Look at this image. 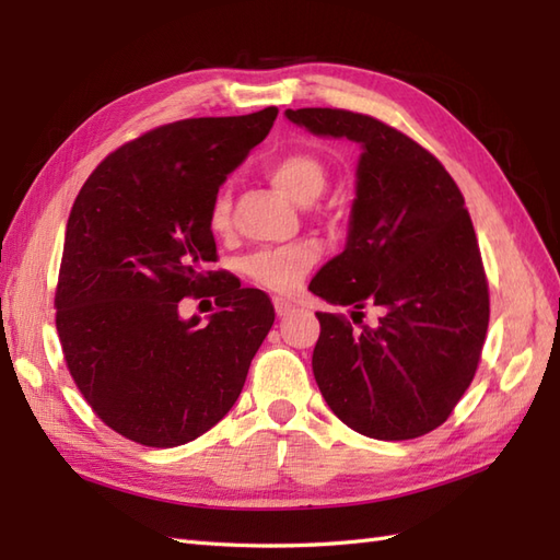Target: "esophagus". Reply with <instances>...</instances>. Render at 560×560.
<instances>
[{
    "label": "esophagus",
    "mask_w": 560,
    "mask_h": 560,
    "mask_svg": "<svg viewBox=\"0 0 560 560\" xmlns=\"http://www.w3.org/2000/svg\"><path fill=\"white\" fill-rule=\"evenodd\" d=\"M273 311H277V315L279 317H287V315H291L293 313V303L291 301H287V299H273Z\"/></svg>",
    "instance_id": "1"
}]
</instances>
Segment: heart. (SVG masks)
Here are the masks:
<instances>
[{
  "instance_id": "heart-1",
  "label": "heart",
  "mask_w": 560,
  "mask_h": 560,
  "mask_svg": "<svg viewBox=\"0 0 560 560\" xmlns=\"http://www.w3.org/2000/svg\"><path fill=\"white\" fill-rule=\"evenodd\" d=\"M265 175L273 187L293 201L311 205L313 199L323 195L327 185L325 163L311 151H287L273 156L265 165ZM207 223L211 233L225 235L231 231V199L225 189H219L209 201ZM317 259V243L299 241L279 247H261L243 257L241 271L261 289L289 293L293 291Z\"/></svg>"
}]
</instances>
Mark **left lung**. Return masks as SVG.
Returning a JSON list of instances; mask_svg holds the SVG:
<instances>
[{"label":"left lung","mask_w":560,"mask_h":560,"mask_svg":"<svg viewBox=\"0 0 560 560\" xmlns=\"http://www.w3.org/2000/svg\"><path fill=\"white\" fill-rule=\"evenodd\" d=\"M315 135L363 147L347 249L311 291L341 313H317L313 373L329 409L355 433L411 440L435 431L471 385L489 329V279L464 197L445 165L377 117L341 108L287 110ZM384 311L362 325V307Z\"/></svg>","instance_id":"8db88e82"}]
</instances>
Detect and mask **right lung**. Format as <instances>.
Listing matches in <instances>:
<instances>
[{"label": "right lung", "instance_id": "obj_1", "mask_svg": "<svg viewBox=\"0 0 560 560\" xmlns=\"http://www.w3.org/2000/svg\"><path fill=\"white\" fill-rule=\"evenodd\" d=\"M279 108L189 117L108 153L71 207L55 289L69 375L98 419L147 447H177L231 411L273 325L265 291L209 269L211 197ZM213 294L201 328L183 298Z\"/></svg>", "mask_w": 560, "mask_h": 560}]
</instances>
